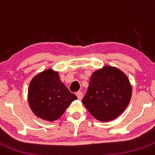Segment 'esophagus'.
I'll use <instances>...</instances> for the list:
<instances>
[{"instance_id": "obj_1", "label": "esophagus", "mask_w": 155, "mask_h": 155, "mask_svg": "<svg viewBox=\"0 0 155 155\" xmlns=\"http://www.w3.org/2000/svg\"><path fill=\"white\" fill-rule=\"evenodd\" d=\"M76 96H78V99H81L83 98V93H81V92L78 91V92H77V93H76Z\"/></svg>"}]
</instances>
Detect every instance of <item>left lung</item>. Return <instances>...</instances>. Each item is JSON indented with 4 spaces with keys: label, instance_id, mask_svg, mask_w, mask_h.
Segmentation results:
<instances>
[{
    "label": "left lung",
    "instance_id": "1",
    "mask_svg": "<svg viewBox=\"0 0 155 155\" xmlns=\"http://www.w3.org/2000/svg\"><path fill=\"white\" fill-rule=\"evenodd\" d=\"M131 96L132 86L125 73L105 65L92 73L82 103L96 120L108 122L124 111Z\"/></svg>",
    "mask_w": 155,
    "mask_h": 155
}]
</instances>
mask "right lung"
Instances as JSON below:
<instances>
[{"label":"right lung","instance_id":"add662e5","mask_svg":"<svg viewBox=\"0 0 155 155\" xmlns=\"http://www.w3.org/2000/svg\"><path fill=\"white\" fill-rule=\"evenodd\" d=\"M78 99L61 81L58 71L44 70L31 79L28 102L32 112L44 120L53 122L62 117L73 101Z\"/></svg>","mask_w":155,"mask_h":155}]
</instances>
